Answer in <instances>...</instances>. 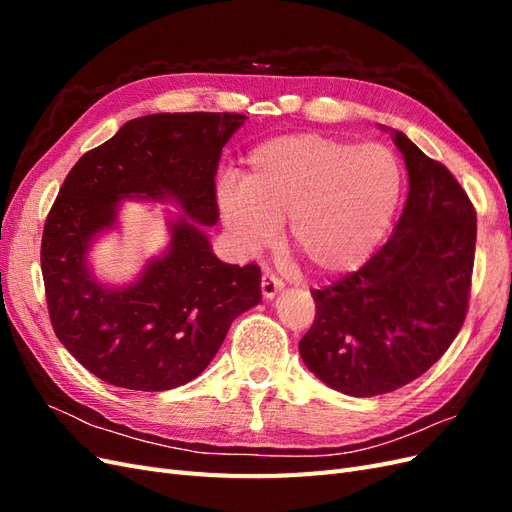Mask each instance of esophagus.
Here are the masks:
<instances>
[{
  "label": "esophagus",
  "mask_w": 512,
  "mask_h": 512,
  "mask_svg": "<svg viewBox=\"0 0 512 512\" xmlns=\"http://www.w3.org/2000/svg\"><path fill=\"white\" fill-rule=\"evenodd\" d=\"M284 288V284H282V280H277L275 275H271V273H265L262 275V282H260V290H262V297L265 299H273L277 292H280Z\"/></svg>",
  "instance_id": "esophagus-1"
}]
</instances>
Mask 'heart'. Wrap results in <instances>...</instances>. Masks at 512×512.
Wrapping results in <instances>:
<instances>
[{"instance_id": "1", "label": "heart", "mask_w": 512, "mask_h": 512, "mask_svg": "<svg viewBox=\"0 0 512 512\" xmlns=\"http://www.w3.org/2000/svg\"><path fill=\"white\" fill-rule=\"evenodd\" d=\"M245 164L241 185L218 188L222 222L243 254L265 250L286 222L288 252L318 277H339L365 265L393 222L401 170L382 145L286 134Z\"/></svg>"}]
</instances>
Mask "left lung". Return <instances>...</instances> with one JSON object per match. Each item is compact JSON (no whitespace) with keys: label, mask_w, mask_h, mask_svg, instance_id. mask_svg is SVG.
I'll list each match as a JSON object with an SVG mask.
<instances>
[{"label":"left lung","mask_w":512,"mask_h":512,"mask_svg":"<svg viewBox=\"0 0 512 512\" xmlns=\"http://www.w3.org/2000/svg\"><path fill=\"white\" fill-rule=\"evenodd\" d=\"M408 168V200L391 239L365 265L314 290L316 320L301 359L352 397L416 380L453 344L468 312L476 211L444 164L393 130Z\"/></svg>","instance_id":"1"}]
</instances>
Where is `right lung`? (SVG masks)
I'll return each instance as SVG.
<instances>
[{"mask_svg":"<svg viewBox=\"0 0 512 512\" xmlns=\"http://www.w3.org/2000/svg\"><path fill=\"white\" fill-rule=\"evenodd\" d=\"M247 117L156 113L128 121L74 164L42 235L53 331L91 374L130 391H168L203 374L232 320L260 303V269L226 265L205 226L218 224L222 147ZM175 202L167 252L134 283L100 285L86 254L116 225L123 199Z\"/></svg>","mask_w":512,"mask_h":512,"instance_id":"add662e5","label":"right lung"}]
</instances>
